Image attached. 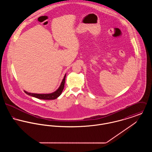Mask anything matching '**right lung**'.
Returning <instances> with one entry per match:
<instances>
[{
  "label": "right lung",
  "mask_w": 152,
  "mask_h": 152,
  "mask_svg": "<svg viewBox=\"0 0 152 152\" xmlns=\"http://www.w3.org/2000/svg\"><path fill=\"white\" fill-rule=\"evenodd\" d=\"M65 77H66V74H65V75L64 77V78L60 84V86L54 92H52L50 94H34V93L28 92L26 91H24L26 94H27L30 96L37 98L38 99H44V100L55 99L57 98L61 94V93L63 91V89L64 88V84H65Z\"/></svg>",
  "instance_id": "1"
}]
</instances>
